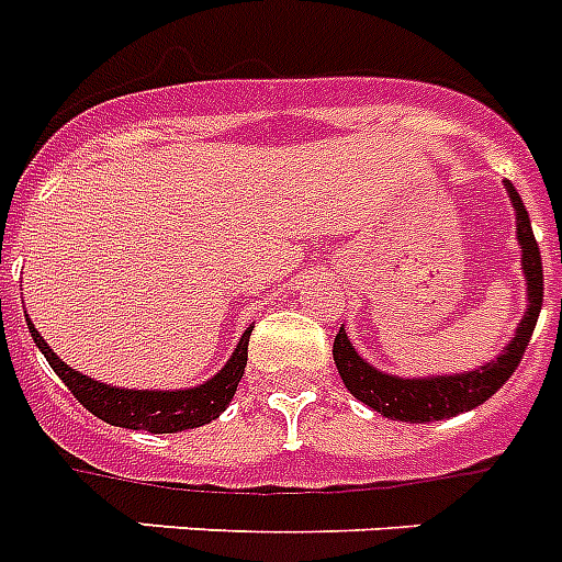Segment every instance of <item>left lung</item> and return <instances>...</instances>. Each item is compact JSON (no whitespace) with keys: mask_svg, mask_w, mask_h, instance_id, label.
I'll list each match as a JSON object with an SVG mask.
<instances>
[{"mask_svg":"<svg viewBox=\"0 0 562 562\" xmlns=\"http://www.w3.org/2000/svg\"><path fill=\"white\" fill-rule=\"evenodd\" d=\"M506 193L512 199V207L517 213V241L522 252V276H526V292H529V310L522 315L520 327L509 347L501 349L492 363L460 372V375H431V378H397L390 372H381L372 363H367L349 344L347 329L340 327L333 344L335 367L340 372V381L352 392L361 404L375 409L378 415L392 420H406V424H429V420L454 418L460 412H469L481 406L483 401L495 395L503 383L509 381L512 372L520 363L522 352L529 347L531 333H535L537 315L543 306V261H540V247L531 233L529 213L522 207L520 195L506 181Z\"/></svg>","mask_w":562,"mask_h":562,"instance_id":"8db88e82","label":"left lung"}]
</instances>
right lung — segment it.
I'll return each instance as SVG.
<instances>
[{"instance_id":"right-lung-1","label":"right lung","mask_w":562,"mask_h":562,"mask_svg":"<svg viewBox=\"0 0 562 562\" xmlns=\"http://www.w3.org/2000/svg\"><path fill=\"white\" fill-rule=\"evenodd\" d=\"M33 344L45 355L53 372L61 378L67 390L74 392V397L88 412H93L95 418H102L110 426H122V429H144L153 435H167V431H184L204 426L215 420L227 409L233 401L238 381L244 378V367H247V344L252 327L244 329L241 340L235 352L229 355V361L224 369H218L210 381L193 390H119V386H108L93 378L81 375L76 369L67 367L59 355L53 352L45 344L36 327L27 321Z\"/></svg>"}]
</instances>
